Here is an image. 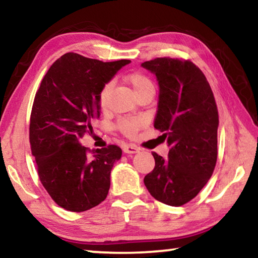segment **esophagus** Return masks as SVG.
Listing matches in <instances>:
<instances>
[{"mask_svg": "<svg viewBox=\"0 0 258 258\" xmlns=\"http://www.w3.org/2000/svg\"><path fill=\"white\" fill-rule=\"evenodd\" d=\"M139 148L134 145H124L123 146V151L125 154H137L139 152Z\"/></svg>", "mask_w": 258, "mask_h": 258, "instance_id": "34e87169", "label": "esophagus"}]
</instances>
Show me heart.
<instances>
[{
	"instance_id": "1",
	"label": "heart",
	"mask_w": 258,
	"mask_h": 258,
	"mask_svg": "<svg viewBox=\"0 0 258 258\" xmlns=\"http://www.w3.org/2000/svg\"><path fill=\"white\" fill-rule=\"evenodd\" d=\"M126 82L132 86V90L135 94V97L143 92H146V91L155 90L154 84H152V82L149 80V78L140 73L131 74V75L126 77ZM110 87H111L110 84H106L101 89V92H100L99 101L102 107L106 106L108 95H109V92H110ZM141 125H142V121L138 118H126V119L119 120L118 127L124 134L128 135V137H132V135H134L138 132L139 128L141 127Z\"/></svg>"
}]
</instances>
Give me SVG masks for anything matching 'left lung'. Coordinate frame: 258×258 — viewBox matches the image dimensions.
Segmentation results:
<instances>
[{
    "instance_id": "1",
    "label": "left lung",
    "mask_w": 258,
    "mask_h": 258,
    "mask_svg": "<svg viewBox=\"0 0 258 258\" xmlns=\"http://www.w3.org/2000/svg\"><path fill=\"white\" fill-rule=\"evenodd\" d=\"M141 66L159 85L154 126L171 148L167 159L152 152L156 165L145 176L155 199L182 206L197 196L217 159L218 112L209 83L191 61L157 58Z\"/></svg>"
}]
</instances>
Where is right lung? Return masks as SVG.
Instances as JSON below:
<instances>
[{"mask_svg":"<svg viewBox=\"0 0 258 258\" xmlns=\"http://www.w3.org/2000/svg\"><path fill=\"white\" fill-rule=\"evenodd\" d=\"M130 62H102L69 52L50 67L35 95L32 154L43 186L67 211L85 212L107 197L121 149L109 146L89 151L80 139L92 133L93 120L100 117L101 89Z\"/></svg>","mask_w":258,"mask_h":258,"instance_id":"right-lung-1","label":"right lung"}]
</instances>
